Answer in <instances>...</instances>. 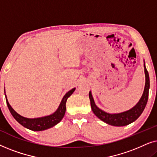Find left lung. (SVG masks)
Returning <instances> with one entry per match:
<instances>
[{
    "instance_id": "left-lung-1",
    "label": "left lung",
    "mask_w": 157,
    "mask_h": 157,
    "mask_svg": "<svg viewBox=\"0 0 157 157\" xmlns=\"http://www.w3.org/2000/svg\"><path fill=\"white\" fill-rule=\"evenodd\" d=\"M144 66V72H145V77H146V83L143 95L141 96V99L137 103V104L130 110L126 111L125 112H122L120 113H114L111 114L105 112V111L101 110L96 106L94 103V98L92 97L91 91L89 92V98L91 101V106L92 111L94 114H95L98 118H99L101 120L104 121L105 123L112 125L115 126H123L128 125L132 122L138 119L140 117V115L144 110L146 105H147L148 97H149V73H148L147 68H146L145 64Z\"/></svg>"
}]
</instances>
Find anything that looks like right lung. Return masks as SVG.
<instances>
[{"label": "right lung", "mask_w": 157, "mask_h": 157, "mask_svg": "<svg viewBox=\"0 0 157 157\" xmlns=\"http://www.w3.org/2000/svg\"><path fill=\"white\" fill-rule=\"evenodd\" d=\"M75 91V88L73 89L66 93L65 96H63V99H62L61 104L59 105V109L50 116H47V117L37 118V119H28L22 117V116L19 115L18 113L13 110V109L10 106V105L8 103L7 98H6V103H7L8 107L9 110L14 117V119L21 124V125L24 126V127L31 129L32 131H43L48 129L49 128L53 127L55 125H56L58 123H59L63 119L66 112V103L67 101V98L74 93Z\"/></svg>", "instance_id": "add662e5"}]
</instances>
